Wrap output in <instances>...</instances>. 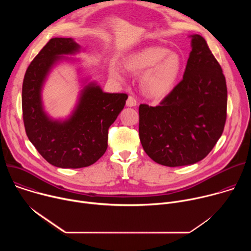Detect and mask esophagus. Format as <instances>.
<instances>
[{
  "mask_svg": "<svg viewBox=\"0 0 251 251\" xmlns=\"http://www.w3.org/2000/svg\"><path fill=\"white\" fill-rule=\"evenodd\" d=\"M126 105L128 107H134V106L137 105V100L133 96H129L127 101H126Z\"/></svg>",
  "mask_w": 251,
  "mask_h": 251,
  "instance_id": "1",
  "label": "esophagus"
}]
</instances>
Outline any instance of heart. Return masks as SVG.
Segmentation results:
<instances>
[{"instance_id": "heart-1", "label": "heart", "mask_w": 251, "mask_h": 251, "mask_svg": "<svg viewBox=\"0 0 251 251\" xmlns=\"http://www.w3.org/2000/svg\"><path fill=\"white\" fill-rule=\"evenodd\" d=\"M123 62L132 75H142L141 88L154 99H163L171 93L183 66L180 54L162 47L143 48L128 54ZM109 74L117 80H124L126 77L124 68L116 62L110 64Z\"/></svg>"}]
</instances>
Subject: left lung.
Listing matches in <instances>:
<instances>
[{
    "label": "left lung",
    "instance_id": "obj_1",
    "mask_svg": "<svg viewBox=\"0 0 251 251\" xmlns=\"http://www.w3.org/2000/svg\"><path fill=\"white\" fill-rule=\"evenodd\" d=\"M190 38L192 50L183 80L159 106H139L143 149L167 167L202 160L221 138L226 119L227 89L222 67L201 35Z\"/></svg>",
    "mask_w": 251,
    "mask_h": 251
}]
</instances>
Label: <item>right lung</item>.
Instances as JSON below:
<instances>
[{
    "instance_id": "add662e5",
    "label": "right lung",
    "mask_w": 251,
    "mask_h": 251,
    "mask_svg": "<svg viewBox=\"0 0 251 251\" xmlns=\"http://www.w3.org/2000/svg\"><path fill=\"white\" fill-rule=\"evenodd\" d=\"M80 50L74 39H51L27 67L23 82V117L28 140L50 164L62 169L88 167L103 156L108 146V128L128 98L125 93L104 92L89 76L82 77L73 111L65 118H52L43 101L45 83L58 63L79 62L65 55Z\"/></svg>"
}]
</instances>
